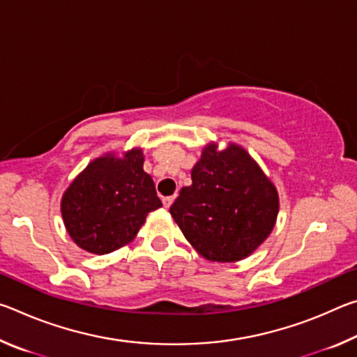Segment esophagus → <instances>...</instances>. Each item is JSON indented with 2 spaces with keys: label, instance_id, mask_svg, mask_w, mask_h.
Listing matches in <instances>:
<instances>
[{
  "label": "esophagus",
  "instance_id": "obj_1",
  "mask_svg": "<svg viewBox=\"0 0 357 357\" xmlns=\"http://www.w3.org/2000/svg\"><path fill=\"white\" fill-rule=\"evenodd\" d=\"M174 198H176V197H165L164 198V200H162V202H164V206L165 208H170L172 206V204H173V202H174Z\"/></svg>",
  "mask_w": 357,
  "mask_h": 357
}]
</instances>
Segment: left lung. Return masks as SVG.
Listing matches in <instances>:
<instances>
[{
  "label": "left lung",
  "mask_w": 357,
  "mask_h": 357,
  "mask_svg": "<svg viewBox=\"0 0 357 357\" xmlns=\"http://www.w3.org/2000/svg\"><path fill=\"white\" fill-rule=\"evenodd\" d=\"M192 184L170 208L173 220L203 258L236 263L273 231L279 192L258 162L238 143L211 142L192 168Z\"/></svg>",
  "instance_id": "obj_1"
}]
</instances>
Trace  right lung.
<instances>
[{"mask_svg": "<svg viewBox=\"0 0 357 357\" xmlns=\"http://www.w3.org/2000/svg\"><path fill=\"white\" fill-rule=\"evenodd\" d=\"M143 149L105 153L89 162L64 190L61 215L72 241L105 255L135 239L151 211L162 206Z\"/></svg>", "mask_w": 357, "mask_h": 357, "instance_id": "obj_1", "label": "right lung"}]
</instances>
